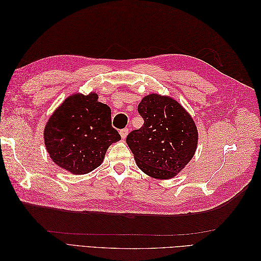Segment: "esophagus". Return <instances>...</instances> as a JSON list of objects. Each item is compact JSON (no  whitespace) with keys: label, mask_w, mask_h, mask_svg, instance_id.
<instances>
[{"label":"esophagus","mask_w":261,"mask_h":261,"mask_svg":"<svg viewBox=\"0 0 261 261\" xmlns=\"http://www.w3.org/2000/svg\"><path fill=\"white\" fill-rule=\"evenodd\" d=\"M128 133H129L128 128H124V129H121V130H120V134H121V137H122L123 139H125L126 137H127V135H128Z\"/></svg>","instance_id":"1"}]
</instances>
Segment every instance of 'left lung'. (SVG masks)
Wrapping results in <instances>:
<instances>
[{
	"label": "left lung",
	"mask_w": 261,
	"mask_h": 261,
	"mask_svg": "<svg viewBox=\"0 0 261 261\" xmlns=\"http://www.w3.org/2000/svg\"><path fill=\"white\" fill-rule=\"evenodd\" d=\"M144 125L126 138L137 167L158 179L176 176L194 156L198 130L194 118L169 96L150 93L138 105Z\"/></svg>",
	"instance_id": "obj_1"
}]
</instances>
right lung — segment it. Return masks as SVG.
Returning <instances> with one entry per match:
<instances>
[{
  "label": "right lung",
  "mask_w": 261,
  "mask_h": 261,
  "mask_svg": "<svg viewBox=\"0 0 261 261\" xmlns=\"http://www.w3.org/2000/svg\"><path fill=\"white\" fill-rule=\"evenodd\" d=\"M90 92L70 94L45 123L43 139L52 161L75 175L100 167L108 148L121 140L112 127L111 109Z\"/></svg>",
  "instance_id": "add662e5"
}]
</instances>
